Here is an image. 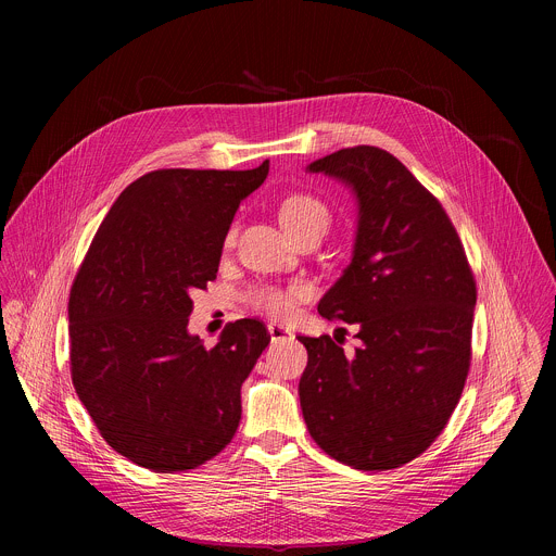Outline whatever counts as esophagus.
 Wrapping results in <instances>:
<instances>
[{
    "label": "esophagus",
    "instance_id": "obj_1",
    "mask_svg": "<svg viewBox=\"0 0 556 556\" xmlns=\"http://www.w3.org/2000/svg\"><path fill=\"white\" fill-rule=\"evenodd\" d=\"M268 334H270V341L273 343H279V341H290L292 339V332L279 324H268Z\"/></svg>",
    "mask_w": 556,
    "mask_h": 556
}]
</instances>
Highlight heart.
I'll return each mask as SVG.
<instances>
[{"instance_id":"1","label":"heart","mask_w":556,"mask_h":556,"mask_svg":"<svg viewBox=\"0 0 556 556\" xmlns=\"http://www.w3.org/2000/svg\"><path fill=\"white\" fill-rule=\"evenodd\" d=\"M279 222L290 237H296L309 228H328L330 211L314 195L294 193L281 202ZM305 294H307V288L301 281H292L288 286L262 283V286H253L247 292V301L260 312L277 316V319H286V316L294 314L299 301L305 299Z\"/></svg>"}]
</instances>
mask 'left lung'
<instances>
[{
    "label": "left lung",
    "instance_id": "obj_1",
    "mask_svg": "<svg viewBox=\"0 0 556 556\" xmlns=\"http://www.w3.org/2000/svg\"><path fill=\"white\" fill-rule=\"evenodd\" d=\"M356 198L352 262L319 301L356 324L354 354L299 337V401L312 440L358 470L399 468L446 427L470 365L478 301L464 247L442 204L389 151L358 144L307 165Z\"/></svg>",
    "mask_w": 556,
    "mask_h": 556
}]
</instances>
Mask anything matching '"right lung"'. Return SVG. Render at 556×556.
Returning <instances> with one entry per match:
<instances>
[{
	"mask_svg": "<svg viewBox=\"0 0 556 556\" xmlns=\"http://www.w3.org/2000/svg\"><path fill=\"white\" fill-rule=\"evenodd\" d=\"M268 167L144 174L112 204L76 273L72 382L105 442L138 466L195 468L240 425L266 326L228 324L211 350L187 326L191 292L215 279L230 222Z\"/></svg>",
	"mask_w": 556,
	"mask_h": 556,
	"instance_id": "add662e5",
	"label": "right lung"
}]
</instances>
